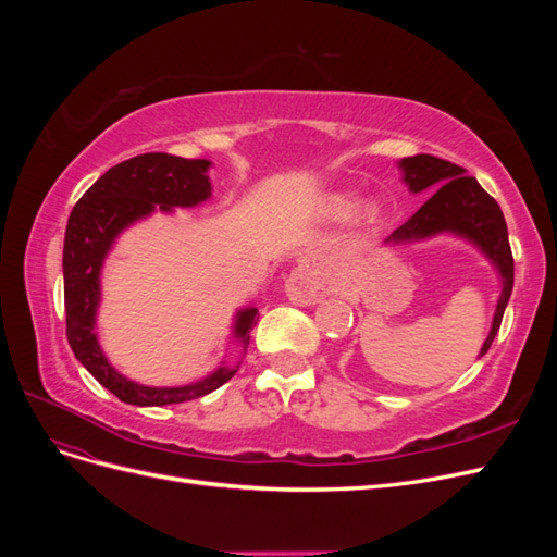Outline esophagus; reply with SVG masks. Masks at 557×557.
I'll return each instance as SVG.
<instances>
[{
	"label": "esophagus",
	"mask_w": 557,
	"mask_h": 557,
	"mask_svg": "<svg viewBox=\"0 0 557 557\" xmlns=\"http://www.w3.org/2000/svg\"><path fill=\"white\" fill-rule=\"evenodd\" d=\"M285 290H288V297L299 307H311L318 305L325 295V285L320 274L315 272V267L311 260H301L297 264L295 272L290 274L288 283H285Z\"/></svg>",
	"instance_id": "1"
}]
</instances>
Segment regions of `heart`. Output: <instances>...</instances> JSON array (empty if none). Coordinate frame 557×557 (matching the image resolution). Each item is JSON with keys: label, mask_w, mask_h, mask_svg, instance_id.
<instances>
[{"label": "heart", "mask_w": 557, "mask_h": 557, "mask_svg": "<svg viewBox=\"0 0 557 557\" xmlns=\"http://www.w3.org/2000/svg\"><path fill=\"white\" fill-rule=\"evenodd\" d=\"M352 209H356V201H352V195H348V193H332V195H325L323 199H320V215L332 223L344 221V218L350 215ZM379 218H381V207L376 205V201H372V199L360 201L356 209V223L360 227L376 225Z\"/></svg>", "instance_id": "heart-1"}]
</instances>
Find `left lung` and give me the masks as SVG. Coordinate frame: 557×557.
Instances as JSON below:
<instances>
[{
    "instance_id": "8db88e82",
    "label": "left lung",
    "mask_w": 557,
    "mask_h": 557,
    "mask_svg": "<svg viewBox=\"0 0 557 557\" xmlns=\"http://www.w3.org/2000/svg\"><path fill=\"white\" fill-rule=\"evenodd\" d=\"M397 166L409 193L418 195L432 190V195L383 244L401 246L440 237V234H455V237L476 246L497 269L502 293L495 307L491 332H487L479 352V358H483L497 336L504 309H507L513 290V256L504 213L474 176H467L462 166L448 160L420 153L413 158H401Z\"/></svg>"
}]
</instances>
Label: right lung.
<instances>
[{
    "instance_id": "obj_1",
    "label": "right lung",
    "mask_w": 557,
    "mask_h": 557,
    "mask_svg": "<svg viewBox=\"0 0 557 557\" xmlns=\"http://www.w3.org/2000/svg\"><path fill=\"white\" fill-rule=\"evenodd\" d=\"M211 160H185L166 153L129 158L99 176L66 221L62 274L66 339L76 360L109 393L134 407H166L205 397L237 374L239 364H225L188 385L153 387L123 376L104 356L97 339V309L102 301V267L115 239L150 213H172L176 207H197L211 197ZM258 309L246 307L234 315L232 339L246 352Z\"/></svg>"
}]
</instances>
